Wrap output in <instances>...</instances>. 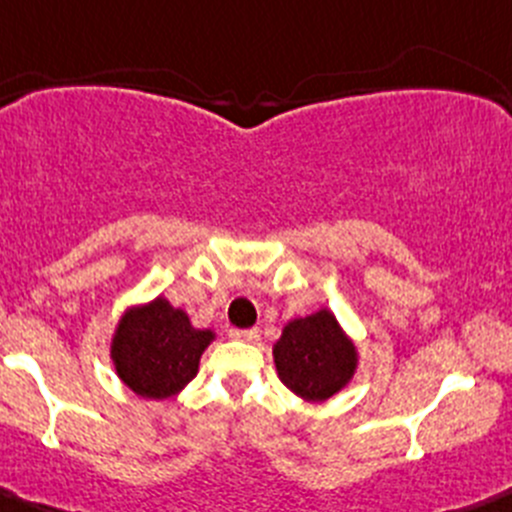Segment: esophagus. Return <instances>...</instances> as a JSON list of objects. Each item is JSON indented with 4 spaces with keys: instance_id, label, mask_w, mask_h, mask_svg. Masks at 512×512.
Listing matches in <instances>:
<instances>
[{
    "instance_id": "34e87169",
    "label": "esophagus",
    "mask_w": 512,
    "mask_h": 512,
    "mask_svg": "<svg viewBox=\"0 0 512 512\" xmlns=\"http://www.w3.org/2000/svg\"><path fill=\"white\" fill-rule=\"evenodd\" d=\"M229 335L234 337V340H244V342H256L258 340V330L256 328H246V330L231 328Z\"/></svg>"
}]
</instances>
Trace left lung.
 <instances>
[{
  "label": "left lung",
  "instance_id": "obj_1",
  "mask_svg": "<svg viewBox=\"0 0 512 512\" xmlns=\"http://www.w3.org/2000/svg\"><path fill=\"white\" fill-rule=\"evenodd\" d=\"M281 382L303 399L323 402L355 372V347L330 310L293 320L273 347Z\"/></svg>",
  "mask_w": 512,
  "mask_h": 512
}]
</instances>
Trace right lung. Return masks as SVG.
<instances>
[{
    "instance_id": "1",
    "label": "right lung",
    "mask_w": 512,
    "mask_h": 512,
    "mask_svg": "<svg viewBox=\"0 0 512 512\" xmlns=\"http://www.w3.org/2000/svg\"><path fill=\"white\" fill-rule=\"evenodd\" d=\"M212 340L209 330H194L182 310L155 298L120 320L113 340L115 370L140 397H172L197 377L199 357Z\"/></svg>"
}]
</instances>
